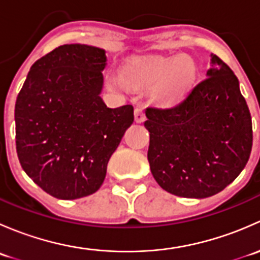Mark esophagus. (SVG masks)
<instances>
[{"instance_id": "1", "label": "esophagus", "mask_w": 260, "mask_h": 260, "mask_svg": "<svg viewBox=\"0 0 260 260\" xmlns=\"http://www.w3.org/2000/svg\"><path fill=\"white\" fill-rule=\"evenodd\" d=\"M146 119V115L143 113V111L141 108H136L135 109V120L137 123H142L145 122Z\"/></svg>"}]
</instances>
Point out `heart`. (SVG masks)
Listing matches in <instances>:
<instances>
[{"label": "heart", "instance_id": "1", "mask_svg": "<svg viewBox=\"0 0 260 260\" xmlns=\"http://www.w3.org/2000/svg\"><path fill=\"white\" fill-rule=\"evenodd\" d=\"M196 65L180 55L141 59L125 64L122 75L108 74V81L115 89L125 84L148 89V98L156 106L169 107L186 95L196 79Z\"/></svg>", "mask_w": 260, "mask_h": 260}]
</instances>
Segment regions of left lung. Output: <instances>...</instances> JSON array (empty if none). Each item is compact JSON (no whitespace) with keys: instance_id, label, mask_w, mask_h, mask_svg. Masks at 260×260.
<instances>
[{"instance_id":"obj_1","label":"left lung","mask_w":260,"mask_h":260,"mask_svg":"<svg viewBox=\"0 0 260 260\" xmlns=\"http://www.w3.org/2000/svg\"><path fill=\"white\" fill-rule=\"evenodd\" d=\"M206 79L185 101L147 108L148 158L154 180L167 192L204 199L239 176L250 156L253 127L233 70L211 54Z\"/></svg>"}]
</instances>
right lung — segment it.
<instances>
[{"mask_svg":"<svg viewBox=\"0 0 260 260\" xmlns=\"http://www.w3.org/2000/svg\"><path fill=\"white\" fill-rule=\"evenodd\" d=\"M106 51L84 44L52 50L31 67L15 106L23 171L45 192L74 200L99 190L109 158L133 123V107L102 99Z\"/></svg>","mask_w":260,"mask_h":260,"instance_id":"1","label":"right lung"}]
</instances>
